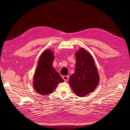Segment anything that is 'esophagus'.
Segmentation results:
<instances>
[{
    "instance_id": "esophagus-1",
    "label": "esophagus",
    "mask_w": 130,
    "mask_h": 130,
    "mask_svg": "<svg viewBox=\"0 0 130 130\" xmlns=\"http://www.w3.org/2000/svg\"><path fill=\"white\" fill-rule=\"evenodd\" d=\"M62 79L64 80L65 81H68L69 80V76L68 75H64V76H62Z\"/></svg>"
}]
</instances>
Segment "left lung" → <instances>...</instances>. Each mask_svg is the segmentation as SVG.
Returning a JSON list of instances; mask_svg holds the SVG:
<instances>
[{
	"label": "left lung",
	"instance_id": "obj_1",
	"mask_svg": "<svg viewBox=\"0 0 130 130\" xmlns=\"http://www.w3.org/2000/svg\"><path fill=\"white\" fill-rule=\"evenodd\" d=\"M76 66L69 83L75 95L83 97L92 92L99 82V75L92 56L81 48L75 54Z\"/></svg>",
	"mask_w": 130,
	"mask_h": 130
}]
</instances>
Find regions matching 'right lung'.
Returning <instances> with one entry per match:
<instances>
[{
  "label": "right lung",
  "mask_w": 130,
  "mask_h": 130,
  "mask_svg": "<svg viewBox=\"0 0 130 130\" xmlns=\"http://www.w3.org/2000/svg\"><path fill=\"white\" fill-rule=\"evenodd\" d=\"M54 54L50 50L43 53L38 60L34 77L33 85L36 92L42 95L51 93L59 83L64 82L59 74L53 68Z\"/></svg>",
  "instance_id": "1"
}]
</instances>
